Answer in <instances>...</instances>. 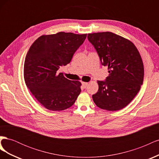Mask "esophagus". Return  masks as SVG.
Listing matches in <instances>:
<instances>
[{
    "instance_id": "esophagus-1",
    "label": "esophagus",
    "mask_w": 159,
    "mask_h": 159,
    "mask_svg": "<svg viewBox=\"0 0 159 159\" xmlns=\"http://www.w3.org/2000/svg\"><path fill=\"white\" fill-rule=\"evenodd\" d=\"M81 84H82V85H83V87H84V88H87V86L88 85V82H82Z\"/></svg>"
}]
</instances>
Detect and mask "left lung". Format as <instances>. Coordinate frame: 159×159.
<instances>
[{
    "instance_id": "obj_1",
    "label": "left lung",
    "mask_w": 159,
    "mask_h": 159,
    "mask_svg": "<svg viewBox=\"0 0 159 159\" xmlns=\"http://www.w3.org/2000/svg\"><path fill=\"white\" fill-rule=\"evenodd\" d=\"M102 64L108 67L105 81H98V91L92 95L97 106L107 111L120 110L131 102L144 78L141 56L133 43L110 32L88 34Z\"/></svg>"
}]
</instances>
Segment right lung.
Wrapping results in <instances>:
<instances>
[{
    "label": "right lung",
    "instance_id": "1",
    "mask_svg": "<svg viewBox=\"0 0 159 159\" xmlns=\"http://www.w3.org/2000/svg\"><path fill=\"white\" fill-rule=\"evenodd\" d=\"M87 34L60 32L42 35L30 46L24 65L26 85L45 108L60 111L71 107L81 92L79 81L66 78L57 70L69 64Z\"/></svg>",
    "mask_w": 159,
    "mask_h": 159
}]
</instances>
